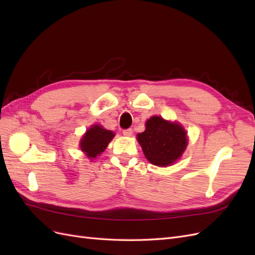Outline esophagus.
<instances>
[{"label": "esophagus", "instance_id": "34e87169", "mask_svg": "<svg viewBox=\"0 0 255 255\" xmlns=\"http://www.w3.org/2000/svg\"><path fill=\"white\" fill-rule=\"evenodd\" d=\"M123 135L125 136H132L133 134V129L132 128H127V129H123Z\"/></svg>", "mask_w": 255, "mask_h": 255}]
</instances>
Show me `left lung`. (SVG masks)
<instances>
[{
	"label": "left lung",
	"instance_id": "obj_1",
	"mask_svg": "<svg viewBox=\"0 0 255 255\" xmlns=\"http://www.w3.org/2000/svg\"><path fill=\"white\" fill-rule=\"evenodd\" d=\"M137 140L146 159L159 167L173 164L187 145L186 132L180 125L156 116L145 122L144 132L137 135Z\"/></svg>",
	"mask_w": 255,
	"mask_h": 255
}]
</instances>
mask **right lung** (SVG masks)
Segmentation results:
<instances>
[{
  "label": "right lung",
  "instance_id": "1",
  "mask_svg": "<svg viewBox=\"0 0 255 255\" xmlns=\"http://www.w3.org/2000/svg\"><path fill=\"white\" fill-rule=\"evenodd\" d=\"M114 136L115 134L112 130L105 129L100 126H94L84 135L81 140V149L86 153L87 157L95 158L106 149Z\"/></svg>",
  "mask_w": 255,
  "mask_h": 255
}]
</instances>
